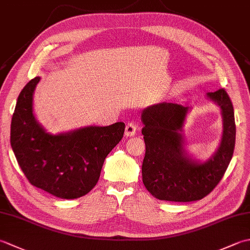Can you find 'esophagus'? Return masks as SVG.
I'll use <instances>...</instances> for the list:
<instances>
[{"mask_svg":"<svg viewBox=\"0 0 250 250\" xmlns=\"http://www.w3.org/2000/svg\"><path fill=\"white\" fill-rule=\"evenodd\" d=\"M137 130V125L134 124L133 121L128 122V125L125 126V135L126 137L129 136H133L135 134V132Z\"/></svg>","mask_w":250,"mask_h":250,"instance_id":"1","label":"esophagus"}]
</instances>
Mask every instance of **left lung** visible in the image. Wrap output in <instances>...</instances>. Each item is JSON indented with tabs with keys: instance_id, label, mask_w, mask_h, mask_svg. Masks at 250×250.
I'll return each instance as SVG.
<instances>
[{
	"instance_id": "8db88e82",
	"label": "left lung",
	"mask_w": 250,
	"mask_h": 250,
	"mask_svg": "<svg viewBox=\"0 0 250 250\" xmlns=\"http://www.w3.org/2000/svg\"><path fill=\"white\" fill-rule=\"evenodd\" d=\"M220 107L222 137L218 149L208 160L200 162L188 156L182 134L189 107L162 102L142 113L146 145L142 176L146 189L163 201L191 202L203 199L227 171L235 146L234 109L225 89L206 93Z\"/></svg>"
}]
</instances>
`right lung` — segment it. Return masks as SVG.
<instances>
[{"instance_id": "add662e5", "label": "right lung", "mask_w": 250, "mask_h": 250, "mask_svg": "<svg viewBox=\"0 0 250 250\" xmlns=\"http://www.w3.org/2000/svg\"><path fill=\"white\" fill-rule=\"evenodd\" d=\"M40 79H32L19 94L10 145L31 185L60 199L81 198L97 185L105 158L124 136L125 124L48 133L33 114V93Z\"/></svg>"}]
</instances>
